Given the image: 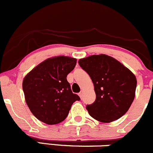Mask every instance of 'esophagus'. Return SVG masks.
I'll return each mask as SVG.
<instances>
[{"label":"esophagus","instance_id":"esophagus-1","mask_svg":"<svg viewBox=\"0 0 153 153\" xmlns=\"http://www.w3.org/2000/svg\"><path fill=\"white\" fill-rule=\"evenodd\" d=\"M83 90H81L80 91V92L79 94H78V95L80 96V98H82V97H83Z\"/></svg>","mask_w":153,"mask_h":153}]
</instances>
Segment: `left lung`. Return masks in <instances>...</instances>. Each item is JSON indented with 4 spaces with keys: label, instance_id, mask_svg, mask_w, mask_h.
Instances as JSON below:
<instances>
[{
    "label": "left lung",
    "instance_id": "left-lung-1",
    "mask_svg": "<svg viewBox=\"0 0 153 153\" xmlns=\"http://www.w3.org/2000/svg\"><path fill=\"white\" fill-rule=\"evenodd\" d=\"M94 83L96 100L86 110L95 120L110 123L128 110L135 97L137 78L122 63L105 54L91 55L78 61Z\"/></svg>",
    "mask_w": 153,
    "mask_h": 153
}]
</instances>
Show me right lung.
Wrapping results in <instances>:
<instances>
[{"label": "right lung", "instance_id": "add662e5", "mask_svg": "<svg viewBox=\"0 0 153 153\" xmlns=\"http://www.w3.org/2000/svg\"><path fill=\"white\" fill-rule=\"evenodd\" d=\"M76 62V59L70 56L48 58L25 77L22 88L25 101L37 119L48 125L61 123L73 102L80 100L72 92L67 80V75Z\"/></svg>", "mask_w": 153, "mask_h": 153}]
</instances>
